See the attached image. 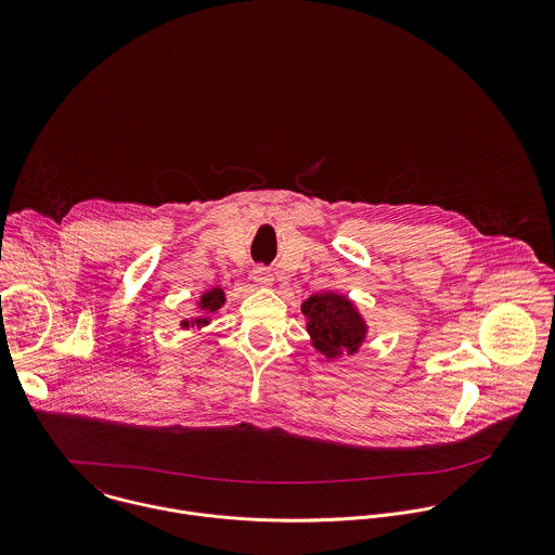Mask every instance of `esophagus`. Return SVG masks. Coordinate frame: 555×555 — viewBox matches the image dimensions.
<instances>
[{
    "instance_id": "obj_1",
    "label": "esophagus",
    "mask_w": 555,
    "mask_h": 555,
    "mask_svg": "<svg viewBox=\"0 0 555 555\" xmlns=\"http://www.w3.org/2000/svg\"><path fill=\"white\" fill-rule=\"evenodd\" d=\"M251 278H254V282H256L258 286H271V284H273V275H271L264 267H256Z\"/></svg>"
}]
</instances>
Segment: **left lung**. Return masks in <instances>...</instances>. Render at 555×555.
<instances>
[{
  "mask_svg": "<svg viewBox=\"0 0 555 555\" xmlns=\"http://www.w3.org/2000/svg\"><path fill=\"white\" fill-rule=\"evenodd\" d=\"M301 312L308 317L314 348L326 359H337L341 352L352 354L365 339L367 324L344 295L317 293L301 306Z\"/></svg>",
  "mask_w": 555,
  "mask_h": 555,
  "instance_id": "8db88e82",
  "label": "left lung"
}]
</instances>
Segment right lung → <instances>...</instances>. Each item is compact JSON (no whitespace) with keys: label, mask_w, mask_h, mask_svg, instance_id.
Listing matches in <instances>:
<instances>
[{"label":"right lung","mask_w":555,"mask_h":555,"mask_svg":"<svg viewBox=\"0 0 555 555\" xmlns=\"http://www.w3.org/2000/svg\"><path fill=\"white\" fill-rule=\"evenodd\" d=\"M222 306H224V291H222V288L207 291V293L201 297V301H198L201 317L194 318V320H183L181 326H183V328H190V326H205V324H209V314L218 312Z\"/></svg>","instance_id":"add662e5"}]
</instances>
